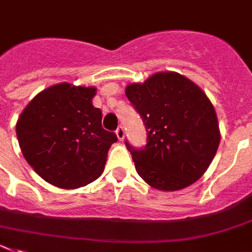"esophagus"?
Listing matches in <instances>:
<instances>
[{
	"label": "esophagus",
	"instance_id": "obj_1",
	"mask_svg": "<svg viewBox=\"0 0 252 252\" xmlns=\"http://www.w3.org/2000/svg\"><path fill=\"white\" fill-rule=\"evenodd\" d=\"M115 133L116 136H118V138H119V141H123L124 137H126V132H124V128H123V126H119V128L115 130Z\"/></svg>",
	"mask_w": 252,
	"mask_h": 252
}]
</instances>
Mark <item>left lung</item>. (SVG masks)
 Wrapping results in <instances>:
<instances>
[{
	"mask_svg": "<svg viewBox=\"0 0 252 252\" xmlns=\"http://www.w3.org/2000/svg\"><path fill=\"white\" fill-rule=\"evenodd\" d=\"M126 94L146 126L143 147L126 146L138 175L151 187L177 191L209 168L220 141L215 110L206 94L178 73H158Z\"/></svg>",
	"mask_w": 252,
	"mask_h": 252,
	"instance_id": "1",
	"label": "left lung"
}]
</instances>
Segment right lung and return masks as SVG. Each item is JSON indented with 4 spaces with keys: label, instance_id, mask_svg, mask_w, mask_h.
Listing matches in <instances>:
<instances>
[{
    "label": "right lung",
    "instance_id": "obj_1",
    "mask_svg": "<svg viewBox=\"0 0 252 252\" xmlns=\"http://www.w3.org/2000/svg\"><path fill=\"white\" fill-rule=\"evenodd\" d=\"M94 94V87L56 84L37 94L16 123L25 160L56 187L73 189L98 178L118 141L102 128V113L92 105Z\"/></svg>",
    "mask_w": 252,
    "mask_h": 252
}]
</instances>
